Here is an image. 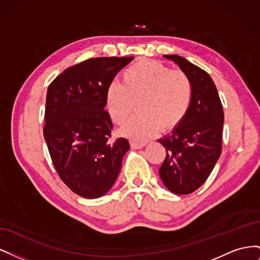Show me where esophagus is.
<instances>
[{
    "label": "esophagus",
    "instance_id": "obj_1",
    "mask_svg": "<svg viewBox=\"0 0 260 260\" xmlns=\"http://www.w3.org/2000/svg\"><path fill=\"white\" fill-rule=\"evenodd\" d=\"M130 146L132 148H135V149H139V148H142L143 146H145V143H143V142H136V141H131Z\"/></svg>",
    "mask_w": 260,
    "mask_h": 260
}]
</instances>
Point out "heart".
Returning <instances> with one entry per match:
<instances>
[{
  "instance_id": "b5f03b06",
  "label": "heart",
  "mask_w": 260,
  "mask_h": 260,
  "mask_svg": "<svg viewBox=\"0 0 260 260\" xmlns=\"http://www.w3.org/2000/svg\"><path fill=\"white\" fill-rule=\"evenodd\" d=\"M193 100V82L182 70L156 60H141L122 73V83L112 82L105 95L114 123H122L138 106L121 133L143 142L161 129L169 131L184 120Z\"/></svg>"
}]
</instances>
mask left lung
Returning <instances> with one entry per match:
<instances>
[{"label": "left lung", "instance_id": "obj_1", "mask_svg": "<svg viewBox=\"0 0 260 260\" xmlns=\"http://www.w3.org/2000/svg\"><path fill=\"white\" fill-rule=\"evenodd\" d=\"M193 82V100L184 120L170 135L158 140L166 148L159 176L168 190L178 195L198 190L209 177L221 155L223 109L211 77L179 55H165Z\"/></svg>", "mask_w": 260, "mask_h": 260}]
</instances>
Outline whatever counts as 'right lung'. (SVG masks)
Segmentation results:
<instances>
[{"label":"right lung","mask_w":260,"mask_h":260,"mask_svg":"<svg viewBox=\"0 0 260 260\" xmlns=\"http://www.w3.org/2000/svg\"><path fill=\"white\" fill-rule=\"evenodd\" d=\"M133 57H96L64 70L46 93L43 136L55 170L70 190L98 199L114 185L127 139L112 141L105 95L115 76Z\"/></svg>","instance_id":"obj_1"}]
</instances>
